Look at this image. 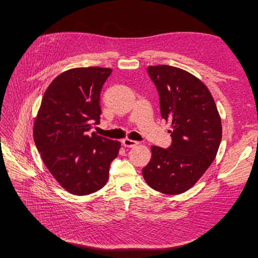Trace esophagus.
Masks as SVG:
<instances>
[{
  "instance_id": "1",
  "label": "esophagus",
  "mask_w": 258,
  "mask_h": 258,
  "mask_svg": "<svg viewBox=\"0 0 258 258\" xmlns=\"http://www.w3.org/2000/svg\"><path fill=\"white\" fill-rule=\"evenodd\" d=\"M122 143L125 147H134L138 145L139 143L136 141H133V140H128V139H125L122 141Z\"/></svg>"
}]
</instances>
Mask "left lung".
<instances>
[{
    "mask_svg": "<svg viewBox=\"0 0 258 258\" xmlns=\"http://www.w3.org/2000/svg\"><path fill=\"white\" fill-rule=\"evenodd\" d=\"M156 86L161 115L169 120L172 143L152 146V158L142 169L152 188L164 194L184 193L210 167L222 140V123L207 87L194 75L169 65L149 67Z\"/></svg>",
    "mask_w": 258,
    "mask_h": 258,
    "instance_id": "8db88e82",
    "label": "left lung"
}]
</instances>
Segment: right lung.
<instances>
[{
	"label": "right lung",
	"mask_w": 258,
	"mask_h": 258,
	"mask_svg": "<svg viewBox=\"0 0 258 258\" xmlns=\"http://www.w3.org/2000/svg\"><path fill=\"white\" fill-rule=\"evenodd\" d=\"M111 69L79 68L59 74L45 91L34 142L48 171L74 195L101 189L120 143L91 133L100 124L101 91Z\"/></svg>",
	"instance_id": "obj_1"
}]
</instances>
